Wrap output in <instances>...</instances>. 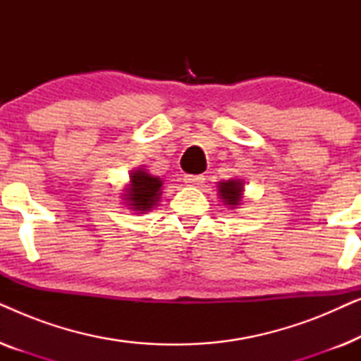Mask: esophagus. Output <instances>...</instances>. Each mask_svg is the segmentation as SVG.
Segmentation results:
<instances>
[{"label": "esophagus", "mask_w": 361, "mask_h": 361, "mask_svg": "<svg viewBox=\"0 0 361 361\" xmlns=\"http://www.w3.org/2000/svg\"><path fill=\"white\" fill-rule=\"evenodd\" d=\"M184 182H185L187 185L200 187V185H204L205 177H204V176H185V177H184Z\"/></svg>", "instance_id": "obj_1"}]
</instances>
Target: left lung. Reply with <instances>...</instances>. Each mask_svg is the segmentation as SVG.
Segmentation results:
<instances>
[{
  "label": "left lung",
  "instance_id": "1",
  "mask_svg": "<svg viewBox=\"0 0 361 361\" xmlns=\"http://www.w3.org/2000/svg\"><path fill=\"white\" fill-rule=\"evenodd\" d=\"M219 195L225 205L236 209V205L241 204V197H243V182L240 179L219 182Z\"/></svg>",
  "mask_w": 361,
  "mask_h": 361
}]
</instances>
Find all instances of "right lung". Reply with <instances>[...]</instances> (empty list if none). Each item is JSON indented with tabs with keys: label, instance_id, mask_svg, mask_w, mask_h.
I'll return each instance as SVG.
<instances>
[{
	"label": "right lung",
	"instance_id": "right-lung-1",
	"mask_svg": "<svg viewBox=\"0 0 361 361\" xmlns=\"http://www.w3.org/2000/svg\"><path fill=\"white\" fill-rule=\"evenodd\" d=\"M130 185L125 189V204L131 207L135 212L151 210L161 199L162 194V180L157 176H151L146 169L133 171L130 176Z\"/></svg>",
	"mask_w": 361,
	"mask_h": 361
}]
</instances>
